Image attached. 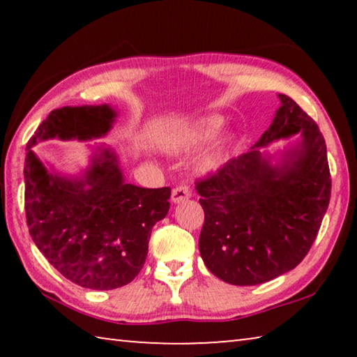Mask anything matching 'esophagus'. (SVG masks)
Returning a JSON list of instances; mask_svg holds the SVG:
<instances>
[{"label":"esophagus","mask_w":357,"mask_h":357,"mask_svg":"<svg viewBox=\"0 0 357 357\" xmlns=\"http://www.w3.org/2000/svg\"><path fill=\"white\" fill-rule=\"evenodd\" d=\"M190 197H192V190L189 185H178V187H174L172 192L173 203H181L184 200H189Z\"/></svg>","instance_id":"1"}]
</instances>
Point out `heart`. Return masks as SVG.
Returning <instances> with one entry per match:
<instances>
[{"label":"heart","instance_id":"heart-1","mask_svg":"<svg viewBox=\"0 0 357 357\" xmlns=\"http://www.w3.org/2000/svg\"><path fill=\"white\" fill-rule=\"evenodd\" d=\"M223 123H225V119L219 116V114H211V116L200 119L195 126H192L189 130H185L183 135L174 138L172 142V149L185 151L202 146L203 143L213 140V138L219 134V130L223 128ZM227 149V143L223 142L219 146L211 151L208 155H204L203 160L200 162V170L211 172L219 168L222 165V162L225 160Z\"/></svg>","mask_w":357,"mask_h":357}]
</instances>
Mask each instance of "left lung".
Masks as SVG:
<instances>
[{
	"label": "left lung",
	"instance_id": "left-lung-1",
	"mask_svg": "<svg viewBox=\"0 0 357 357\" xmlns=\"http://www.w3.org/2000/svg\"><path fill=\"white\" fill-rule=\"evenodd\" d=\"M279 98L282 105L255 147L302 133L288 161L271 167L252 148L195 181L204 211L202 258L231 285H259L294 269L309 253L329 206L324 137L291 98Z\"/></svg>",
	"mask_w": 357,
	"mask_h": 357
}]
</instances>
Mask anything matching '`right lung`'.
Here are the masks:
<instances>
[{"mask_svg": "<svg viewBox=\"0 0 357 357\" xmlns=\"http://www.w3.org/2000/svg\"><path fill=\"white\" fill-rule=\"evenodd\" d=\"M108 105L63 107L40 123L26 144L25 213L29 234L48 263L83 288L114 289L140 273L151 229L170 209V187L126 184L116 155L102 149L82 179L53 176L33 153L38 140H91L110 130Z\"/></svg>", "mask_w": 357, "mask_h": 357, "instance_id": "add662e5", "label": "right lung"}]
</instances>
